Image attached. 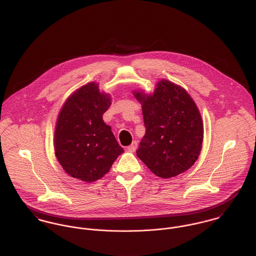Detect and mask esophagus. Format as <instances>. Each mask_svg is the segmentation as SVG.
<instances>
[{
	"label": "esophagus",
	"mask_w": 256,
	"mask_h": 256,
	"mask_svg": "<svg viewBox=\"0 0 256 256\" xmlns=\"http://www.w3.org/2000/svg\"><path fill=\"white\" fill-rule=\"evenodd\" d=\"M136 148H138V142H132V144L130 146H128V150L130 152H134L136 150Z\"/></svg>",
	"instance_id": "esophagus-1"
}]
</instances>
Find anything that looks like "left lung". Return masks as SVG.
I'll return each instance as SVG.
<instances>
[{"label": "left lung", "instance_id": "obj_1", "mask_svg": "<svg viewBox=\"0 0 256 256\" xmlns=\"http://www.w3.org/2000/svg\"><path fill=\"white\" fill-rule=\"evenodd\" d=\"M132 94L142 104L146 124L138 157L163 179L190 169L201 154L204 124L189 93L180 85L161 79L152 93L140 89Z\"/></svg>", "mask_w": 256, "mask_h": 256}]
</instances>
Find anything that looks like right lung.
<instances>
[{
	"instance_id": "right-lung-1",
	"label": "right lung",
	"mask_w": 256,
	"mask_h": 256,
	"mask_svg": "<svg viewBox=\"0 0 256 256\" xmlns=\"http://www.w3.org/2000/svg\"><path fill=\"white\" fill-rule=\"evenodd\" d=\"M112 98L97 82L75 90L63 104L54 130L55 156L73 178L92 183L104 177L124 148L102 120Z\"/></svg>"
}]
</instances>
